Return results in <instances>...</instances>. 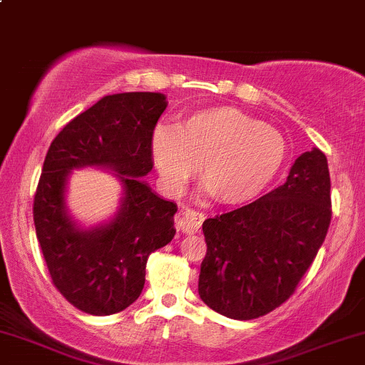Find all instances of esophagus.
<instances>
[{"instance_id":"1","label":"esophagus","mask_w":365,"mask_h":365,"mask_svg":"<svg viewBox=\"0 0 365 365\" xmlns=\"http://www.w3.org/2000/svg\"><path fill=\"white\" fill-rule=\"evenodd\" d=\"M203 222H205V215L191 208H182L178 215H175V227H178V230L186 232V233L200 230Z\"/></svg>"}]
</instances>
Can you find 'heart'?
<instances>
[{
    "label": "heart",
    "mask_w": 365,
    "mask_h": 365,
    "mask_svg": "<svg viewBox=\"0 0 365 365\" xmlns=\"http://www.w3.org/2000/svg\"><path fill=\"white\" fill-rule=\"evenodd\" d=\"M287 145L282 133L233 106L190 111L174 128L152 133L150 154L164 187L182 191L200 164L206 190L223 205L257 197L279 174Z\"/></svg>",
    "instance_id": "b5f03b06"
}]
</instances>
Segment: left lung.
<instances>
[{
  "label": "left lung",
  "instance_id": "obj_1",
  "mask_svg": "<svg viewBox=\"0 0 365 365\" xmlns=\"http://www.w3.org/2000/svg\"><path fill=\"white\" fill-rule=\"evenodd\" d=\"M327 157L313 147L286 182L254 203L203 223L197 292L211 309L254 320L281 307L317 257L331 220Z\"/></svg>",
  "mask_w": 365,
  "mask_h": 365
}]
</instances>
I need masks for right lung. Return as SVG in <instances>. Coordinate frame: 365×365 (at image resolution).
Instances as JSON below:
<instances>
[{"mask_svg":"<svg viewBox=\"0 0 365 365\" xmlns=\"http://www.w3.org/2000/svg\"><path fill=\"white\" fill-rule=\"evenodd\" d=\"M165 94H108L71 120L45 155L34 200V223L53 286L81 312L106 317L123 312L145 284L152 252L174 238V201L152 191L143 175ZM110 168L122 184L119 211L108 222L84 229L65 203L74 168Z\"/></svg>","mask_w":365,"mask_h":365,"instance_id":"right-lung-1","label":"right lung"}]
</instances>
